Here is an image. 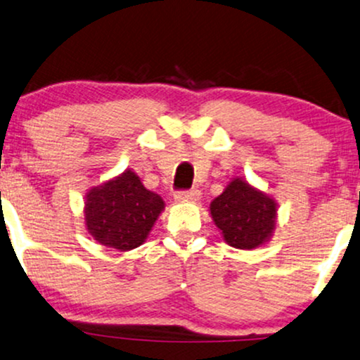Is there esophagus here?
Wrapping results in <instances>:
<instances>
[{"label": "esophagus", "instance_id": "obj_1", "mask_svg": "<svg viewBox=\"0 0 360 360\" xmlns=\"http://www.w3.org/2000/svg\"><path fill=\"white\" fill-rule=\"evenodd\" d=\"M201 198V191L199 189H186V191H177L174 194V199L179 202H189V201H198Z\"/></svg>", "mask_w": 360, "mask_h": 360}]
</instances>
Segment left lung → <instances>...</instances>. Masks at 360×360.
<instances>
[{"mask_svg":"<svg viewBox=\"0 0 360 360\" xmlns=\"http://www.w3.org/2000/svg\"><path fill=\"white\" fill-rule=\"evenodd\" d=\"M211 216L226 243L254 249L266 243L276 221V202L240 179H234L211 204Z\"/></svg>","mask_w":360,"mask_h":360,"instance_id":"left-lung-1","label":"left lung"}]
</instances>
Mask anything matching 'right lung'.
Segmentation results:
<instances>
[{
  "mask_svg": "<svg viewBox=\"0 0 360 360\" xmlns=\"http://www.w3.org/2000/svg\"><path fill=\"white\" fill-rule=\"evenodd\" d=\"M165 201L144 188L133 171H126L89 191L86 226L98 243L129 251L144 243Z\"/></svg>",
  "mask_w": 360,
  "mask_h": 360,
  "instance_id": "add662e5",
  "label": "right lung"
}]
</instances>
